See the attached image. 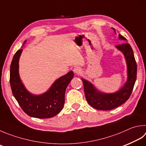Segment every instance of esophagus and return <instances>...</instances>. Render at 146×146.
Instances as JSON below:
<instances>
[{
    "label": "esophagus",
    "mask_w": 146,
    "mask_h": 146,
    "mask_svg": "<svg viewBox=\"0 0 146 146\" xmlns=\"http://www.w3.org/2000/svg\"><path fill=\"white\" fill-rule=\"evenodd\" d=\"M73 71L75 74H80L81 72V68H79L78 67H76L75 68H74Z\"/></svg>",
    "instance_id": "obj_1"
}]
</instances>
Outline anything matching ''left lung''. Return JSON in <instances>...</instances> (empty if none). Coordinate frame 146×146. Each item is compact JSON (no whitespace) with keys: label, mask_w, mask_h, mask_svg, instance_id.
Masks as SVG:
<instances>
[{"label":"left lung","mask_w":146,"mask_h":146,"mask_svg":"<svg viewBox=\"0 0 146 146\" xmlns=\"http://www.w3.org/2000/svg\"><path fill=\"white\" fill-rule=\"evenodd\" d=\"M114 32L116 33L114 29ZM118 39L123 43L127 40L121 35H118ZM116 48L124 55L127 79L122 87L114 93H105L98 90L90 81L81 78L83 82L84 94L89 105L97 110L109 111L119 107L128 100L131 94L135 82L137 79V64L132 48L128 43L121 44L116 46Z\"/></svg>","instance_id":"8db88e82"}]
</instances>
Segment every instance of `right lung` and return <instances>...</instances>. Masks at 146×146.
<instances>
[{"label": "right lung", "instance_id": "right-lung-1", "mask_svg": "<svg viewBox=\"0 0 146 146\" xmlns=\"http://www.w3.org/2000/svg\"><path fill=\"white\" fill-rule=\"evenodd\" d=\"M22 51V49L16 51L10 67V85L13 96L29 116L44 119L56 116L64 106L65 90L74 78L73 71L58 78L46 92L33 94L25 86L19 73V60Z\"/></svg>", "mask_w": 146, "mask_h": 146}]
</instances>
